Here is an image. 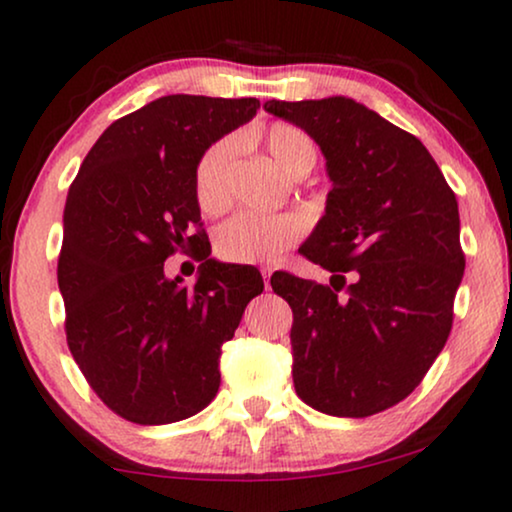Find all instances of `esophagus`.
<instances>
[{"label":"esophagus","mask_w":512,"mask_h":512,"mask_svg":"<svg viewBox=\"0 0 512 512\" xmlns=\"http://www.w3.org/2000/svg\"><path fill=\"white\" fill-rule=\"evenodd\" d=\"M261 275H263L265 289H268V286H270V277H272V268H268V265H265V268H261Z\"/></svg>","instance_id":"esophagus-1"}]
</instances>
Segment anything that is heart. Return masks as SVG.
<instances>
[{
  "label": "heart",
  "mask_w": 512,
  "mask_h": 512,
  "mask_svg": "<svg viewBox=\"0 0 512 512\" xmlns=\"http://www.w3.org/2000/svg\"><path fill=\"white\" fill-rule=\"evenodd\" d=\"M265 151L291 177H305L317 163V144L291 123H272L263 132ZM233 160V142L221 139L202 153L195 167V195L202 212L219 214L228 207V167ZM305 233V223L296 214L242 212L221 223L214 235L219 258L230 263H270L296 244Z\"/></svg>",
  "instance_id": "1"
}]
</instances>
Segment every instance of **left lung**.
Returning <instances> with one entry per match:
<instances>
[{
    "label": "left lung",
    "instance_id": "8db88e82",
    "mask_svg": "<svg viewBox=\"0 0 512 512\" xmlns=\"http://www.w3.org/2000/svg\"><path fill=\"white\" fill-rule=\"evenodd\" d=\"M263 107L319 144L333 181L300 247L331 284L270 277L293 310V384L326 415H377L415 391L452 331L466 265L457 195L415 135L349 97Z\"/></svg>",
    "mask_w": 512,
    "mask_h": 512
}]
</instances>
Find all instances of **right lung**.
<instances>
[{
    "label": "right lung",
    "instance_id": "right-lung-1",
    "mask_svg": "<svg viewBox=\"0 0 512 512\" xmlns=\"http://www.w3.org/2000/svg\"><path fill=\"white\" fill-rule=\"evenodd\" d=\"M258 107L256 97H158L111 123L69 186L58 258L67 345L128 422L172 424L207 408L223 342L263 291L256 268L209 258L195 195L202 153ZM177 250L203 261L193 287L164 277Z\"/></svg>",
    "mask_w": 512,
    "mask_h": 512
}]
</instances>
